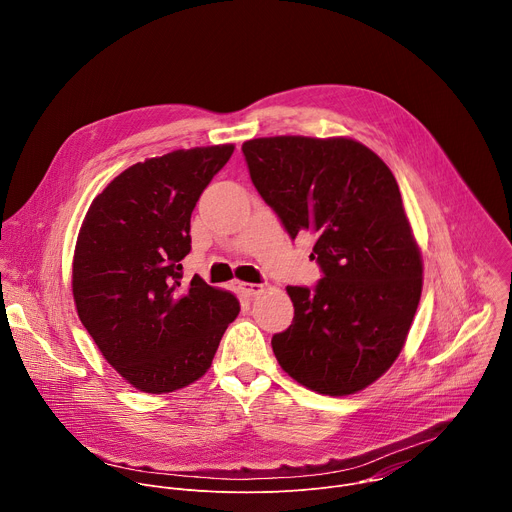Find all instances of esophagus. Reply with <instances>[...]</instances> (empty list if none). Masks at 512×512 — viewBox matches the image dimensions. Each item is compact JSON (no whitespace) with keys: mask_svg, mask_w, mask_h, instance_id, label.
<instances>
[{"mask_svg":"<svg viewBox=\"0 0 512 512\" xmlns=\"http://www.w3.org/2000/svg\"><path fill=\"white\" fill-rule=\"evenodd\" d=\"M239 291L243 296L253 298V296L259 294V291H263V285H259V283H239Z\"/></svg>","mask_w":512,"mask_h":512,"instance_id":"34e87169","label":"esophagus"}]
</instances>
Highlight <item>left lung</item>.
<instances>
[{
  "instance_id": "obj_1",
  "label": "left lung",
  "mask_w": 512,
  "mask_h": 512,
  "mask_svg": "<svg viewBox=\"0 0 512 512\" xmlns=\"http://www.w3.org/2000/svg\"><path fill=\"white\" fill-rule=\"evenodd\" d=\"M253 186L289 239L310 231L322 279L287 285L294 322L273 334L281 369L340 397L399 356L421 298V255L387 164L354 139L302 135L243 143Z\"/></svg>"
}]
</instances>
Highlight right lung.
Instances as JSON below:
<instances>
[{
  "label": "right lung",
  "instance_id": "obj_1",
  "mask_svg": "<svg viewBox=\"0 0 512 512\" xmlns=\"http://www.w3.org/2000/svg\"><path fill=\"white\" fill-rule=\"evenodd\" d=\"M233 150L210 145L139 162L85 216L72 263L77 312L111 367L143 393L200 379L241 310L198 275L182 281L192 210Z\"/></svg>",
  "mask_w": 512,
  "mask_h": 512
}]
</instances>
